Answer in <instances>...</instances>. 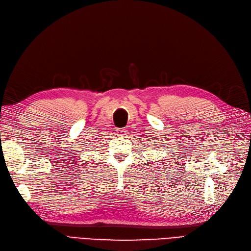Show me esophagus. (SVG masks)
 Here are the masks:
<instances>
[{"mask_svg": "<svg viewBox=\"0 0 251 251\" xmlns=\"http://www.w3.org/2000/svg\"><path fill=\"white\" fill-rule=\"evenodd\" d=\"M126 132H127V130H126V129H124V128H118L117 129V133H118L119 136L126 135Z\"/></svg>", "mask_w": 251, "mask_h": 251, "instance_id": "esophagus-1", "label": "esophagus"}]
</instances>
